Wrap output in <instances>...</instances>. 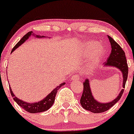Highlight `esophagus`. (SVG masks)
<instances>
[{"mask_svg":"<svg viewBox=\"0 0 134 134\" xmlns=\"http://www.w3.org/2000/svg\"><path fill=\"white\" fill-rule=\"evenodd\" d=\"M79 77L78 75H74L73 76L71 77V79L72 80H76V79H79Z\"/></svg>","mask_w":134,"mask_h":134,"instance_id":"obj_1","label":"esophagus"}]
</instances>
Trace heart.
I'll list each match as a JSON object with an SVG mask.
<instances>
[{
  "instance_id": "obj_1",
  "label": "heart",
  "mask_w": 134,
  "mask_h": 134,
  "mask_svg": "<svg viewBox=\"0 0 134 134\" xmlns=\"http://www.w3.org/2000/svg\"><path fill=\"white\" fill-rule=\"evenodd\" d=\"M98 44L97 42H90L88 44H87V45L85 46V50L84 52L86 54V55H91L93 54V52L95 51V48L97 46ZM105 53V47L103 46H100L99 47L97 48L96 51H95L93 55V57H92V62H91V64L92 65H94L99 61L101 58H102V57H104V55Z\"/></svg>"
}]
</instances>
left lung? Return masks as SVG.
<instances>
[{
    "mask_svg": "<svg viewBox=\"0 0 134 134\" xmlns=\"http://www.w3.org/2000/svg\"><path fill=\"white\" fill-rule=\"evenodd\" d=\"M109 40L111 45V52L108 60L104 64L105 67H115L121 72L123 74V88H125L127 80L129 67L125 53L120 45L111 37L108 36ZM124 89H122L118 96L111 102L108 103H100L97 101L92 95L90 86L88 79H85L83 82V92L81 97L80 103L85 109L94 113H101L108 111L116 103L121 97Z\"/></svg>",
    "mask_w": 134,
    "mask_h": 134,
    "instance_id": "obj_1",
    "label": "left lung"
}]
</instances>
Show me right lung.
I'll use <instances>...</instances> for the list:
<instances>
[{"label":"right lung","instance_id":"obj_1","mask_svg":"<svg viewBox=\"0 0 134 134\" xmlns=\"http://www.w3.org/2000/svg\"><path fill=\"white\" fill-rule=\"evenodd\" d=\"M32 34L34 35L33 32H28L26 35H25V36L21 38V40L19 41L14 46V47L13 48L12 51H11V53L15 50L18 47H19L20 45H21L23 42H25L26 39H29V37L31 36ZM36 37L42 38V37H45L44 36L41 37V36H37L36 35ZM65 84V83L60 84L59 86H58L57 88H55L50 93L48 94V95L46 96V97L43 98L42 100L39 101V102H35V103H29L26 102H24V101L20 100V98H17L16 97H15V95H14V93H13V91L12 90H11V87H10V92H11V94L13 97L14 100L15 101V102H16L21 108H23V109L25 110L26 111H27V112L30 113H41V112H44V111H47V110L49 109L52 106V105L53 104L54 102H55V98L56 94L57 93V91L59 90V88L61 87V86H64Z\"/></svg>","mask_w":134,"mask_h":134}]
</instances>
